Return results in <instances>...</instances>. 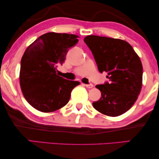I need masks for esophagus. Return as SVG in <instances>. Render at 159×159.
I'll use <instances>...</instances> for the list:
<instances>
[{
  "mask_svg": "<svg viewBox=\"0 0 159 159\" xmlns=\"http://www.w3.org/2000/svg\"><path fill=\"white\" fill-rule=\"evenodd\" d=\"M84 86L88 88H92L93 87V84H84Z\"/></svg>",
  "mask_w": 159,
  "mask_h": 159,
  "instance_id": "obj_1",
  "label": "esophagus"
}]
</instances>
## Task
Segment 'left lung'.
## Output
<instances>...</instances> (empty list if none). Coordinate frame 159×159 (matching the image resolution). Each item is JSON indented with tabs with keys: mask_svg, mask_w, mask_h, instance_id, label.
<instances>
[{
	"mask_svg": "<svg viewBox=\"0 0 159 159\" xmlns=\"http://www.w3.org/2000/svg\"><path fill=\"white\" fill-rule=\"evenodd\" d=\"M84 43L90 49L100 72L108 82L98 84L101 97L93 106L102 114L117 116L127 111L142 88L143 66L133 48L125 40L88 35Z\"/></svg>",
	"mask_w": 159,
	"mask_h": 159,
	"instance_id": "obj_1",
	"label": "left lung"
}]
</instances>
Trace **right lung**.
I'll return each mask as SVG.
<instances>
[{"mask_svg":"<svg viewBox=\"0 0 159 159\" xmlns=\"http://www.w3.org/2000/svg\"><path fill=\"white\" fill-rule=\"evenodd\" d=\"M78 36L48 32L39 37L26 49L21 60L19 80L24 96L35 109L52 112L66 105L71 90L80 82L59 77L58 65L78 43Z\"/></svg>","mask_w":159,"mask_h":159,"instance_id":"add662e5","label":"right lung"}]
</instances>
